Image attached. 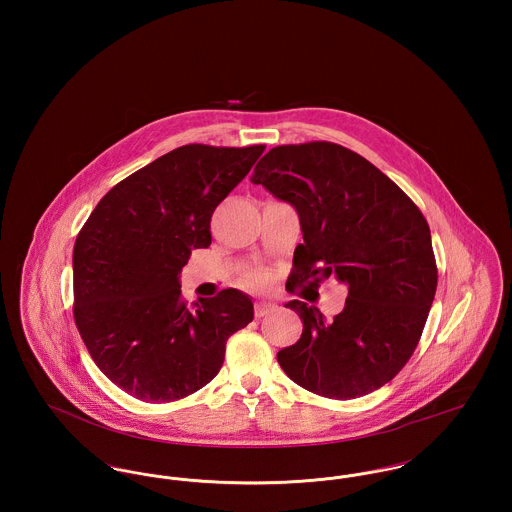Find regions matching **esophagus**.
<instances>
[{
	"instance_id": "obj_1",
	"label": "esophagus",
	"mask_w": 512,
	"mask_h": 512,
	"mask_svg": "<svg viewBox=\"0 0 512 512\" xmlns=\"http://www.w3.org/2000/svg\"><path fill=\"white\" fill-rule=\"evenodd\" d=\"M276 311V303H270V301H258L254 305V313L256 317H264V315H270Z\"/></svg>"
}]
</instances>
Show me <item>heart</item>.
<instances>
[{
  "instance_id": "obj_1",
  "label": "heart",
  "mask_w": 512,
  "mask_h": 512,
  "mask_svg": "<svg viewBox=\"0 0 512 512\" xmlns=\"http://www.w3.org/2000/svg\"><path fill=\"white\" fill-rule=\"evenodd\" d=\"M268 284H270V278H268L266 274H252V276L246 278V286H250V288H254V290H262V288H266Z\"/></svg>"
}]
</instances>
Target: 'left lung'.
Listing matches in <instances>:
<instances>
[{
	"mask_svg": "<svg viewBox=\"0 0 512 512\" xmlns=\"http://www.w3.org/2000/svg\"><path fill=\"white\" fill-rule=\"evenodd\" d=\"M252 183L299 215L293 284L333 276L349 286L343 311L329 323L317 307L286 303L303 331L278 363L295 384L325 398L378 390L416 351L436 295L428 220L363 155L331 142L272 147Z\"/></svg>",
	"mask_w": 512,
	"mask_h": 512,
	"instance_id": "8db88e82",
	"label": "left lung"
}]
</instances>
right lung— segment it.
Here are the masks:
<instances>
[{
  "label": "right lung",
  "mask_w": 512,
  "mask_h": 512,
  "mask_svg": "<svg viewBox=\"0 0 512 512\" xmlns=\"http://www.w3.org/2000/svg\"><path fill=\"white\" fill-rule=\"evenodd\" d=\"M266 146L177 147L114 185L73 252L74 321L96 366L130 396L161 404L209 384L226 341L254 319L246 293L187 305L179 274L211 246V217Z\"/></svg>",
  "instance_id": "obj_1"
}]
</instances>
